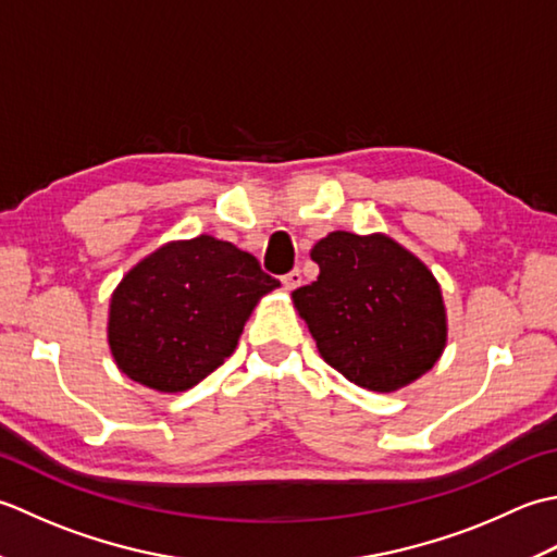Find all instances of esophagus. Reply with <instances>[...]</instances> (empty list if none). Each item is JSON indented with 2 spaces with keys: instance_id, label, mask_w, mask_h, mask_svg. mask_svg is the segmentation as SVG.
I'll use <instances>...</instances> for the list:
<instances>
[{
  "instance_id": "1",
  "label": "esophagus",
  "mask_w": 557,
  "mask_h": 557,
  "mask_svg": "<svg viewBox=\"0 0 557 557\" xmlns=\"http://www.w3.org/2000/svg\"><path fill=\"white\" fill-rule=\"evenodd\" d=\"M281 283H283V288L286 290H295L302 283V276H300V269H293V271H288L286 276L281 278Z\"/></svg>"
}]
</instances>
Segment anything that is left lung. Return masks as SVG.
I'll list each match as a JSON object with an SVG mask.
<instances>
[{
	"instance_id": "left-lung-1",
	"label": "left lung",
	"mask_w": 557,
	"mask_h": 557,
	"mask_svg": "<svg viewBox=\"0 0 557 557\" xmlns=\"http://www.w3.org/2000/svg\"><path fill=\"white\" fill-rule=\"evenodd\" d=\"M320 276L293 290L320 356L358 387L396 392L435 366L447 344L440 283L382 233L334 231L312 247Z\"/></svg>"
}]
</instances>
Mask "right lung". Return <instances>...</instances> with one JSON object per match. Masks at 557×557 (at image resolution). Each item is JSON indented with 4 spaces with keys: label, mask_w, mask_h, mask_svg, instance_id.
<instances>
[{
    "label": "right lung",
    "mask_w": 557,
    "mask_h": 557,
    "mask_svg": "<svg viewBox=\"0 0 557 557\" xmlns=\"http://www.w3.org/2000/svg\"><path fill=\"white\" fill-rule=\"evenodd\" d=\"M278 286L233 243L211 235L168 243L112 293V358L149 389H191L233 354L257 302Z\"/></svg>",
    "instance_id": "obj_1"
}]
</instances>
